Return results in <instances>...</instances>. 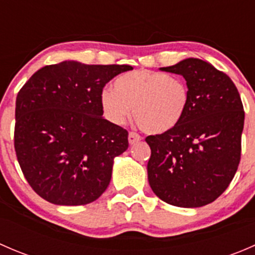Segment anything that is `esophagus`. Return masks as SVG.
<instances>
[{"label": "esophagus", "mask_w": 255, "mask_h": 255, "mask_svg": "<svg viewBox=\"0 0 255 255\" xmlns=\"http://www.w3.org/2000/svg\"><path fill=\"white\" fill-rule=\"evenodd\" d=\"M139 140H142V137L138 133L129 132V134H128V142H129V144H135L139 142Z\"/></svg>", "instance_id": "34e87169"}]
</instances>
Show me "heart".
Masks as SVG:
<instances>
[{"instance_id": "obj_1", "label": "heart", "mask_w": 255, "mask_h": 255, "mask_svg": "<svg viewBox=\"0 0 255 255\" xmlns=\"http://www.w3.org/2000/svg\"><path fill=\"white\" fill-rule=\"evenodd\" d=\"M190 105V89L184 79L150 70L126 73L116 79L113 90L101 94L107 117L122 125L130 115L140 129L161 134L174 129Z\"/></svg>"}]
</instances>
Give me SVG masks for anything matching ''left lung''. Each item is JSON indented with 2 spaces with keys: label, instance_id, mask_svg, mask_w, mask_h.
I'll use <instances>...</instances> for the list:
<instances>
[{
  "label": "left lung",
  "instance_id": "8db88e82",
  "mask_svg": "<svg viewBox=\"0 0 255 255\" xmlns=\"http://www.w3.org/2000/svg\"><path fill=\"white\" fill-rule=\"evenodd\" d=\"M184 76L190 105L174 129L148 135V180L154 194L177 207H201L231 184L241 161L244 110L233 81L200 59L160 68Z\"/></svg>",
  "mask_w": 255,
  "mask_h": 255
}]
</instances>
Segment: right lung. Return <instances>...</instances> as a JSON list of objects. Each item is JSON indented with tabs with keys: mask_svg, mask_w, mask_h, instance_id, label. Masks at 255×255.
Here are the masks:
<instances>
[{
	"mask_svg": "<svg viewBox=\"0 0 255 255\" xmlns=\"http://www.w3.org/2000/svg\"><path fill=\"white\" fill-rule=\"evenodd\" d=\"M129 65L63 61L32 75L16 100L14 150L22 173L48 202L87 205L109 186L128 132L102 117L101 94Z\"/></svg>",
	"mask_w": 255,
	"mask_h": 255,
	"instance_id": "1",
	"label": "right lung"
}]
</instances>
